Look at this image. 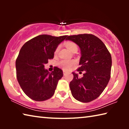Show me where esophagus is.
<instances>
[{"label":"esophagus","mask_w":129,"mask_h":129,"mask_svg":"<svg viewBox=\"0 0 129 129\" xmlns=\"http://www.w3.org/2000/svg\"><path fill=\"white\" fill-rule=\"evenodd\" d=\"M63 74H64V76H66L67 75H68V72H67L64 71H63Z\"/></svg>","instance_id":"1"}]
</instances>
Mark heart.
Returning a JSON list of instances; mask_svg holds the SVG:
<instances>
[{"label": "heart", "mask_w": 129, "mask_h": 129, "mask_svg": "<svg viewBox=\"0 0 129 129\" xmlns=\"http://www.w3.org/2000/svg\"><path fill=\"white\" fill-rule=\"evenodd\" d=\"M66 47L70 51H72L74 49L77 48V45L75 43L73 42H68L66 44ZM58 49H59V47L57 48L55 53H56L58 51ZM75 64V61L72 60H63L60 61V62H58V65L60 68H61L63 69L64 70H69Z\"/></svg>", "instance_id": "obj_1"}]
</instances>
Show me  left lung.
Instances as JSON below:
<instances>
[{
	"label": "left lung",
	"mask_w": 129,
	"mask_h": 129,
	"mask_svg": "<svg viewBox=\"0 0 129 129\" xmlns=\"http://www.w3.org/2000/svg\"><path fill=\"white\" fill-rule=\"evenodd\" d=\"M80 47L81 58L77 71H85L82 78L73 72V79L69 87L73 97L77 101L89 102L103 92L110 78L112 57L104 43L91 34L68 36Z\"/></svg>",
	"instance_id": "8db88e82"
}]
</instances>
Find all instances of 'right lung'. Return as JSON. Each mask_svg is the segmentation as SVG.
Masks as SVG:
<instances>
[{
	"label": "right lung",
	"mask_w": 129,
	"mask_h": 129,
	"mask_svg": "<svg viewBox=\"0 0 129 129\" xmlns=\"http://www.w3.org/2000/svg\"><path fill=\"white\" fill-rule=\"evenodd\" d=\"M67 36L41 35L21 47L16 60V77L21 89L30 99L43 101L54 94L58 80L63 76L62 71L56 67L49 72L44 65L53 58L58 45Z\"/></svg>",
	"instance_id": "1"
}]
</instances>
